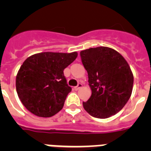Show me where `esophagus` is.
Returning a JSON list of instances; mask_svg holds the SVG:
<instances>
[{"mask_svg": "<svg viewBox=\"0 0 151 151\" xmlns=\"http://www.w3.org/2000/svg\"><path fill=\"white\" fill-rule=\"evenodd\" d=\"M82 84L78 83V85H77L76 87H75V89H76V90H78V89L81 88H82Z\"/></svg>", "mask_w": 151, "mask_h": 151, "instance_id": "obj_1", "label": "esophagus"}]
</instances>
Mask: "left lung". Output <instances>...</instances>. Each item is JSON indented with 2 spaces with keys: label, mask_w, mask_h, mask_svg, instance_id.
<instances>
[{
  "label": "left lung",
  "mask_w": 151,
  "mask_h": 151,
  "mask_svg": "<svg viewBox=\"0 0 151 151\" xmlns=\"http://www.w3.org/2000/svg\"><path fill=\"white\" fill-rule=\"evenodd\" d=\"M87 70L91 96L83 107L91 116L106 119L122 110L132 92L134 76L127 61L119 52L97 47L80 52Z\"/></svg>",
  "instance_id": "8db88e82"
}]
</instances>
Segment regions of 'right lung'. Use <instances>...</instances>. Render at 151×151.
Listing matches in <instances>:
<instances>
[{
  "label": "right lung",
  "instance_id": "add662e5",
  "mask_svg": "<svg viewBox=\"0 0 151 151\" xmlns=\"http://www.w3.org/2000/svg\"><path fill=\"white\" fill-rule=\"evenodd\" d=\"M78 53L43 52L28 57L18 71L16 88L25 107L39 117H51L63 107L68 94L63 70Z\"/></svg>",
  "mask_w": 151,
  "mask_h": 151
}]
</instances>
